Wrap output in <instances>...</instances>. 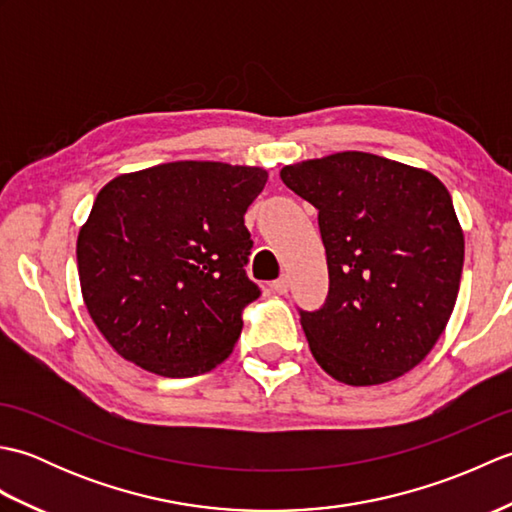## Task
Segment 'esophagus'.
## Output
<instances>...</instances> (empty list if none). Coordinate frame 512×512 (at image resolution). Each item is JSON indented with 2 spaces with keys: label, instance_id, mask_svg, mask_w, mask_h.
<instances>
[{
  "label": "esophagus",
  "instance_id": "34e87169",
  "mask_svg": "<svg viewBox=\"0 0 512 512\" xmlns=\"http://www.w3.org/2000/svg\"><path fill=\"white\" fill-rule=\"evenodd\" d=\"M270 288H273L277 295H286V292H288V279L286 277H279V279L273 281V284H270Z\"/></svg>",
  "mask_w": 512,
  "mask_h": 512
}]
</instances>
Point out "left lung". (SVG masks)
I'll return each mask as SVG.
<instances>
[{
    "instance_id": "1",
    "label": "left lung",
    "mask_w": 512,
    "mask_h": 512,
    "mask_svg": "<svg viewBox=\"0 0 512 512\" xmlns=\"http://www.w3.org/2000/svg\"><path fill=\"white\" fill-rule=\"evenodd\" d=\"M319 211L330 290L299 310L310 352L332 378L389 383L431 352L458 299L464 235L433 173L365 151L281 169Z\"/></svg>"
}]
</instances>
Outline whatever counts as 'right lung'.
Masks as SVG:
<instances>
[{
    "instance_id": "right-lung-1",
    "label": "right lung",
    "mask_w": 512,
    "mask_h": 512,
    "mask_svg": "<svg viewBox=\"0 0 512 512\" xmlns=\"http://www.w3.org/2000/svg\"><path fill=\"white\" fill-rule=\"evenodd\" d=\"M268 173L180 160L99 191L76 239L85 308L125 361L189 378L220 365L259 297L244 213Z\"/></svg>"
}]
</instances>
